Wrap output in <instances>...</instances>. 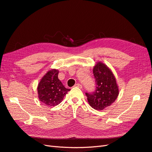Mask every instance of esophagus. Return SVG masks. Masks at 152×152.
<instances>
[{
  "label": "esophagus",
  "instance_id": "esophagus-1",
  "mask_svg": "<svg viewBox=\"0 0 152 152\" xmlns=\"http://www.w3.org/2000/svg\"><path fill=\"white\" fill-rule=\"evenodd\" d=\"M75 87H77L81 88H82V85H81L80 84V83H76V84L75 85Z\"/></svg>",
  "mask_w": 152,
  "mask_h": 152
}]
</instances>
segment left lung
I'll list each match as a JSON object with an SVG mask.
<instances>
[{
    "label": "left lung",
    "mask_w": 152,
    "mask_h": 152,
    "mask_svg": "<svg viewBox=\"0 0 152 152\" xmlns=\"http://www.w3.org/2000/svg\"><path fill=\"white\" fill-rule=\"evenodd\" d=\"M96 88L92 93H85L92 108L102 110L110 106L119 95V87L111 69L107 65L98 61L93 68Z\"/></svg>",
    "instance_id": "left-lung-1"
}]
</instances>
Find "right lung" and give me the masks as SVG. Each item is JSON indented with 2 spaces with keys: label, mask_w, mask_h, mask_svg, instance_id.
<instances>
[{
  "label": "right lung",
  "mask_w": 152,
  "mask_h": 152,
  "mask_svg": "<svg viewBox=\"0 0 152 152\" xmlns=\"http://www.w3.org/2000/svg\"><path fill=\"white\" fill-rule=\"evenodd\" d=\"M58 69L49 70L42 77L37 87L38 99L46 106L59 104L70 89L66 88L58 79Z\"/></svg>",
  "instance_id": "obj_1"
}]
</instances>
